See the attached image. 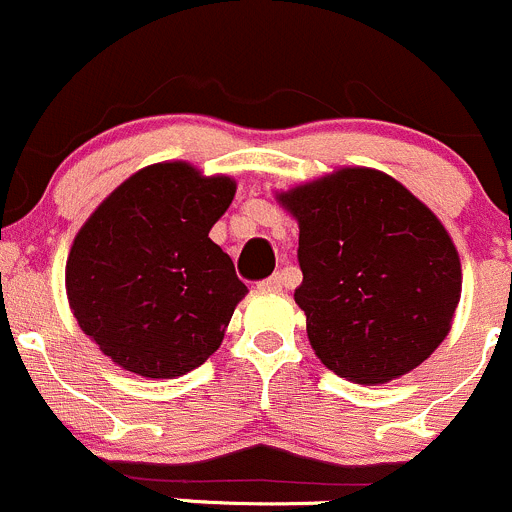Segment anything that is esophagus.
Wrapping results in <instances>:
<instances>
[{
    "label": "esophagus",
    "mask_w": 512,
    "mask_h": 512,
    "mask_svg": "<svg viewBox=\"0 0 512 512\" xmlns=\"http://www.w3.org/2000/svg\"><path fill=\"white\" fill-rule=\"evenodd\" d=\"M282 285H285V277H282L280 272H275V275L267 277V280H262L257 287L265 289V292H275V289H282Z\"/></svg>",
    "instance_id": "obj_1"
}]
</instances>
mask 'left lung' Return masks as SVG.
<instances>
[{"label": "left lung", "mask_w": 512, "mask_h": 512, "mask_svg": "<svg viewBox=\"0 0 512 512\" xmlns=\"http://www.w3.org/2000/svg\"><path fill=\"white\" fill-rule=\"evenodd\" d=\"M280 200L299 223L294 302L327 369L384 384L436 352L461 299V260L421 200L371 168H342Z\"/></svg>", "instance_id": "1"}]
</instances>
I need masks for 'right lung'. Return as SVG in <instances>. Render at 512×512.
Listing matches in <instances>:
<instances>
[{
	"label": "right lung",
	"instance_id": "obj_1",
	"mask_svg": "<svg viewBox=\"0 0 512 512\" xmlns=\"http://www.w3.org/2000/svg\"><path fill=\"white\" fill-rule=\"evenodd\" d=\"M235 180L188 163H156L118 185L86 220L66 260L79 327L118 366L173 379L225 337L247 287L208 237Z\"/></svg>",
	"mask_w": 512,
	"mask_h": 512
}]
</instances>
